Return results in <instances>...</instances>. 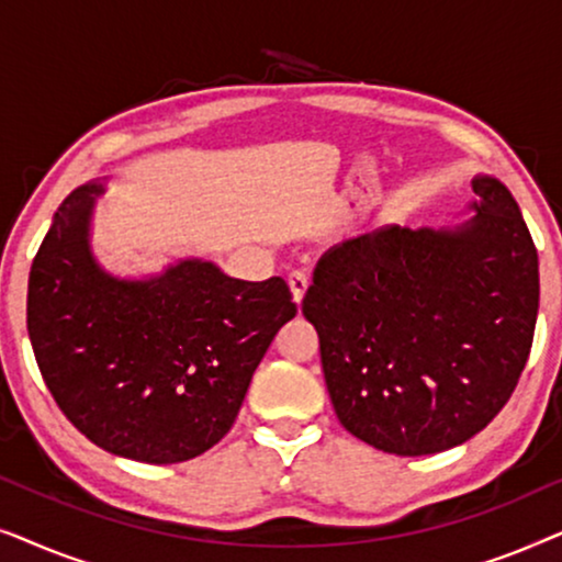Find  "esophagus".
Segmentation results:
<instances>
[{"label": "esophagus", "instance_id": "1", "mask_svg": "<svg viewBox=\"0 0 562 562\" xmlns=\"http://www.w3.org/2000/svg\"><path fill=\"white\" fill-rule=\"evenodd\" d=\"M289 286H291V294H294V302L302 304L306 289H310V271H304V268H294V271L289 273Z\"/></svg>", "mask_w": 562, "mask_h": 562}]
</instances>
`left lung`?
<instances>
[{"instance_id": "8db88e82", "label": "left lung", "mask_w": 562, "mask_h": 562, "mask_svg": "<svg viewBox=\"0 0 562 562\" xmlns=\"http://www.w3.org/2000/svg\"><path fill=\"white\" fill-rule=\"evenodd\" d=\"M471 220L383 225L329 248L302 302L337 419L394 456L479 435L529 358L540 306L532 235L509 189L475 176Z\"/></svg>"}]
</instances>
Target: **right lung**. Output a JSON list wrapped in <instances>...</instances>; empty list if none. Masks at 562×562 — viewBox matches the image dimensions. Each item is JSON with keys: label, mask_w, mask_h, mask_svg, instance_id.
I'll return each instance as SVG.
<instances>
[{"label": "right lung", "mask_w": 562, "mask_h": 562, "mask_svg": "<svg viewBox=\"0 0 562 562\" xmlns=\"http://www.w3.org/2000/svg\"><path fill=\"white\" fill-rule=\"evenodd\" d=\"M102 183L71 191L30 268L27 333L68 422L112 456L166 465L229 432L296 304L281 276L240 281L187 258L143 281L91 256Z\"/></svg>", "instance_id": "obj_1"}]
</instances>
